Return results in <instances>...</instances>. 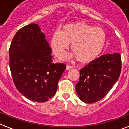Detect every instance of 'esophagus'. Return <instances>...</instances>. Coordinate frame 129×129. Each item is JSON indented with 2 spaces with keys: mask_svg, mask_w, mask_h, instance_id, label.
<instances>
[{
  "mask_svg": "<svg viewBox=\"0 0 129 129\" xmlns=\"http://www.w3.org/2000/svg\"><path fill=\"white\" fill-rule=\"evenodd\" d=\"M73 67L72 66H69V65H67L66 66V70H70V69L72 68Z\"/></svg>",
  "mask_w": 129,
  "mask_h": 129,
  "instance_id": "34e87169",
  "label": "esophagus"
}]
</instances>
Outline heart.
<instances>
[{"mask_svg": "<svg viewBox=\"0 0 129 129\" xmlns=\"http://www.w3.org/2000/svg\"><path fill=\"white\" fill-rule=\"evenodd\" d=\"M106 41L104 31L87 23L77 22L66 24L51 35L50 46L57 57L62 56L71 45V49L79 62L88 63L98 56Z\"/></svg>", "mask_w": 129, "mask_h": 129, "instance_id": "obj_1", "label": "heart"}]
</instances>
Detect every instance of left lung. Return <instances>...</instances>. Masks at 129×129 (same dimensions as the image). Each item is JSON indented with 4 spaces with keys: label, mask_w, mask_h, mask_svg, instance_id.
Returning <instances> with one entry per match:
<instances>
[{
    "label": "left lung",
    "mask_w": 129,
    "mask_h": 129,
    "mask_svg": "<svg viewBox=\"0 0 129 129\" xmlns=\"http://www.w3.org/2000/svg\"><path fill=\"white\" fill-rule=\"evenodd\" d=\"M121 66L120 53H114L101 55L81 69L76 84L80 99L94 103L104 98L119 78Z\"/></svg>",
    "instance_id": "8db88e82"
}]
</instances>
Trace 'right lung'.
<instances>
[{
  "label": "right lung",
  "instance_id": "add662e5",
  "mask_svg": "<svg viewBox=\"0 0 129 129\" xmlns=\"http://www.w3.org/2000/svg\"><path fill=\"white\" fill-rule=\"evenodd\" d=\"M9 58L12 78L20 93L37 102L55 96L66 65L53 62L51 49L39 25L31 23L17 31Z\"/></svg>",
  "mask_w": 129,
  "mask_h": 129
}]
</instances>
